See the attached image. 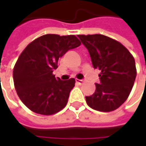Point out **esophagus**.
<instances>
[{
  "label": "esophagus",
  "mask_w": 146,
  "mask_h": 146,
  "mask_svg": "<svg viewBox=\"0 0 146 146\" xmlns=\"http://www.w3.org/2000/svg\"><path fill=\"white\" fill-rule=\"evenodd\" d=\"M84 80H83V79H76V83L78 84H84Z\"/></svg>",
  "instance_id": "esophagus-1"
}]
</instances>
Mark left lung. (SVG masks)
<instances>
[{"mask_svg": "<svg viewBox=\"0 0 146 146\" xmlns=\"http://www.w3.org/2000/svg\"><path fill=\"white\" fill-rule=\"evenodd\" d=\"M78 37L87 48L94 68L102 71L95 93L85 96L88 106L100 111L116 110L128 99L136 78L133 56L121 43L106 35Z\"/></svg>", "mask_w": 146, "mask_h": 146, "instance_id": "obj_1", "label": "left lung"}]
</instances>
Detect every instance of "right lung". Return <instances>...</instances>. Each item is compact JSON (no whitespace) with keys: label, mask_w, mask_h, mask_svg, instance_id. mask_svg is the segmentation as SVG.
<instances>
[{"label":"right lung","mask_w":146,"mask_h":146,"mask_svg":"<svg viewBox=\"0 0 146 146\" xmlns=\"http://www.w3.org/2000/svg\"><path fill=\"white\" fill-rule=\"evenodd\" d=\"M81 44L75 35H44L27 45L13 68L16 91L32 111L52 115L68 103L75 79L56 78L53 71L59 59L69 50Z\"/></svg>","instance_id":"add662e5"}]
</instances>
